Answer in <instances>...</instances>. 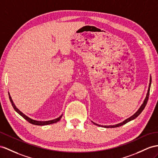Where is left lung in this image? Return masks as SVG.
Here are the masks:
<instances>
[{
  "label": "left lung",
  "mask_w": 158,
  "mask_h": 158,
  "mask_svg": "<svg viewBox=\"0 0 158 158\" xmlns=\"http://www.w3.org/2000/svg\"><path fill=\"white\" fill-rule=\"evenodd\" d=\"M151 82H152V78L150 77V80H149V88H148V94H147V95H146V98H145V100H144V102H143V103L141 105V106L140 107V108L138 110V111H137L135 114L133 115H132L131 117H130V118H128V119H127L126 120H125L123 122H122V123H119V124H117V125H108V126H106V125H105V127H106V128H113V127H119V126H121V125H123V124H125L126 123H127V122H129V121H131V120H133V119H134L135 118H136L137 116H138L141 112H142V111L144 110V108H145V106H146V104H147V102H148V98H149V89H150V86H151ZM93 122V121H92ZM94 123L95 125H98V126H101L100 125H98V124H97V123H94V122H93Z\"/></svg>",
  "instance_id": "1"
}]
</instances>
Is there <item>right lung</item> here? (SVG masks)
I'll list each match as a JSON object with an SVG mask.
<instances>
[{
    "instance_id": "right-lung-1",
    "label": "right lung",
    "mask_w": 158,
    "mask_h": 158,
    "mask_svg": "<svg viewBox=\"0 0 158 158\" xmlns=\"http://www.w3.org/2000/svg\"><path fill=\"white\" fill-rule=\"evenodd\" d=\"M9 99H10V103H12V106H13V108H14V110H15L16 111H17L20 115H21L24 119H26L27 121H29V122L30 123H32V124H33V125H49V124L54 123H56V122H57V121H59L60 119V118H61V117H62V115H60V116L59 117V118H56V119H53V120H50V121H39L33 120V119H32L29 118V117H27V116L25 115V114H23V113L19 110V109L17 108V107H16L15 105L14 104V103H13V100H12L10 95H9Z\"/></svg>"
}]
</instances>
